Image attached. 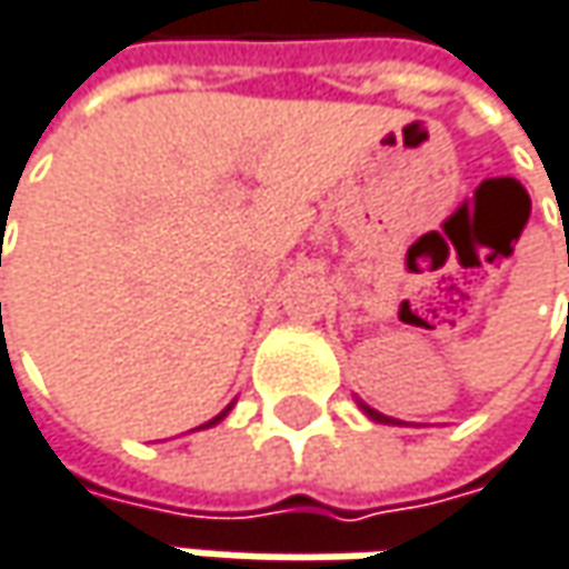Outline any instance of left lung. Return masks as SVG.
Wrapping results in <instances>:
<instances>
[{"label":"left lung","instance_id":"1","mask_svg":"<svg viewBox=\"0 0 569 569\" xmlns=\"http://www.w3.org/2000/svg\"><path fill=\"white\" fill-rule=\"evenodd\" d=\"M359 408H362V415H366L369 421H376V425H395V418H386V415L372 411V408H369V405H362V401H359Z\"/></svg>","mask_w":569,"mask_h":569}]
</instances>
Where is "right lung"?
I'll use <instances>...</instances> for the list:
<instances>
[{
	"mask_svg": "<svg viewBox=\"0 0 569 569\" xmlns=\"http://www.w3.org/2000/svg\"><path fill=\"white\" fill-rule=\"evenodd\" d=\"M229 411H232V405H229V408H223V411H220V415H217V418H213V421H207V425H200V427H197V430H203V427L220 425V421H223V418H226V415H229Z\"/></svg>",
	"mask_w": 569,
	"mask_h": 569,
	"instance_id": "add662e5",
	"label": "right lung"
}]
</instances>
